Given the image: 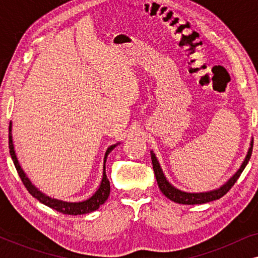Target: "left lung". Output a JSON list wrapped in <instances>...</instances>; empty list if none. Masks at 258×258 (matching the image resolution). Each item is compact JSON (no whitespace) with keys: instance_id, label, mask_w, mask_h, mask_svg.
Listing matches in <instances>:
<instances>
[{"instance_id":"8db88e82","label":"left lung","mask_w":258,"mask_h":258,"mask_svg":"<svg viewBox=\"0 0 258 258\" xmlns=\"http://www.w3.org/2000/svg\"><path fill=\"white\" fill-rule=\"evenodd\" d=\"M252 144H253V139H251V141H250V147L248 149V153H246V156L244 158V161L242 162L241 167H239L238 170L236 171L235 174L224 183V184H222L220 188L209 190V191H203V192L183 191V190H179L176 188V186L172 185L171 183L168 181L167 177H165L156 155H155L154 151L151 150L150 151L151 161H153V168H154L155 176H156L158 188H160V190L163 192V195L167 197V199L172 201V202L179 203V204H203V203H208V202H211V201L221 199L222 196H224L225 194L231 189V186L235 184L239 176H241L242 171L244 170V168L246 167V164H248L250 157H251Z\"/></svg>"}]
</instances>
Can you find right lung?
Here are the masks:
<instances>
[{"label": "right lung", "instance_id": "obj_1", "mask_svg": "<svg viewBox=\"0 0 258 258\" xmlns=\"http://www.w3.org/2000/svg\"><path fill=\"white\" fill-rule=\"evenodd\" d=\"M12 121L9 123V153L10 156H12V160L14 162V165H15L17 172H19V176L22 179L24 186H26L28 191L35 199L40 201L41 203H43L44 206H47L51 209L57 210L58 213L66 214V215H84L93 213V211L97 210L100 206H102L105 201L108 200L109 194H110V183H109V179L107 177V174H105V162H107L108 155L111 153L112 149L116 146H118L119 142L116 144H112L107 149L104 154L103 158V174H102V179L100 185H98V189L93 194V196H90L89 199L81 201V202H67V201L57 200L54 199V197H50L45 195L44 192H42L40 189L37 188L36 185H34L28 177L26 172L20 165V162L17 160L16 153H15V147H14V141H13V134H12Z\"/></svg>", "mask_w": 258, "mask_h": 258}]
</instances>
